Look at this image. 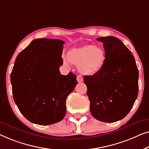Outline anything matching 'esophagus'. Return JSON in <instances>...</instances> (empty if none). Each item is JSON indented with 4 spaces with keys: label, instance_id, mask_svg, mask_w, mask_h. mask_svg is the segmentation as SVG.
Returning a JSON list of instances; mask_svg holds the SVG:
<instances>
[{
    "label": "esophagus",
    "instance_id": "obj_1",
    "mask_svg": "<svg viewBox=\"0 0 149 149\" xmlns=\"http://www.w3.org/2000/svg\"><path fill=\"white\" fill-rule=\"evenodd\" d=\"M77 81H78V82H82L83 81V77L80 76V75H77Z\"/></svg>",
    "mask_w": 149,
    "mask_h": 149
}]
</instances>
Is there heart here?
Instances as JSON below:
<instances>
[{"label": "heart", "instance_id": "heart-1", "mask_svg": "<svg viewBox=\"0 0 149 149\" xmlns=\"http://www.w3.org/2000/svg\"><path fill=\"white\" fill-rule=\"evenodd\" d=\"M68 57L63 55L65 65L70 66L71 63L77 66L78 72L84 75H93L99 72L105 63V51L100 46L86 45L71 49Z\"/></svg>", "mask_w": 149, "mask_h": 149}]
</instances>
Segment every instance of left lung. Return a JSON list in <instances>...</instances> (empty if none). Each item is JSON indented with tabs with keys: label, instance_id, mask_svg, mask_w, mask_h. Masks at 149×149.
I'll use <instances>...</instances> for the list:
<instances>
[{
	"label": "left lung",
	"instance_id": "1",
	"mask_svg": "<svg viewBox=\"0 0 149 149\" xmlns=\"http://www.w3.org/2000/svg\"><path fill=\"white\" fill-rule=\"evenodd\" d=\"M103 43L105 63L102 70L85 75L91 113L97 120H121L132 108L138 93V70L131 51L114 36L96 38Z\"/></svg>",
	"mask_w": 149,
	"mask_h": 149
}]
</instances>
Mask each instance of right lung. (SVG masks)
<instances>
[{
  "label": "right lung",
  "instance_id": "1",
  "mask_svg": "<svg viewBox=\"0 0 149 149\" xmlns=\"http://www.w3.org/2000/svg\"><path fill=\"white\" fill-rule=\"evenodd\" d=\"M64 43L57 39L33 40L15 61L11 74L13 99L23 116L36 124L61 121L67 97L77 84L73 73H60Z\"/></svg>",
  "mask_w": 149,
  "mask_h": 149
}]
</instances>
